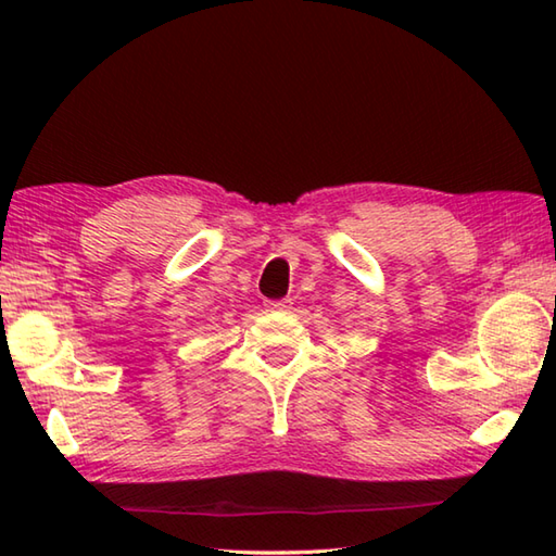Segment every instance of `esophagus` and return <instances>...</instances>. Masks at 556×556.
I'll use <instances>...</instances> for the list:
<instances>
[{"mask_svg":"<svg viewBox=\"0 0 556 556\" xmlns=\"http://www.w3.org/2000/svg\"><path fill=\"white\" fill-rule=\"evenodd\" d=\"M269 311H289L291 308V299H281V301H267Z\"/></svg>","mask_w":556,"mask_h":556,"instance_id":"obj_1","label":"esophagus"}]
</instances>
